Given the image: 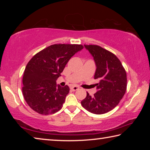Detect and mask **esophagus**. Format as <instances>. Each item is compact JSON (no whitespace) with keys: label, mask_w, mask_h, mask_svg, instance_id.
Here are the masks:
<instances>
[{"label":"esophagus","mask_w":150,"mask_h":150,"mask_svg":"<svg viewBox=\"0 0 150 150\" xmlns=\"http://www.w3.org/2000/svg\"><path fill=\"white\" fill-rule=\"evenodd\" d=\"M79 88V87H77V86H71V89L73 91H75L78 90Z\"/></svg>","instance_id":"1"}]
</instances>
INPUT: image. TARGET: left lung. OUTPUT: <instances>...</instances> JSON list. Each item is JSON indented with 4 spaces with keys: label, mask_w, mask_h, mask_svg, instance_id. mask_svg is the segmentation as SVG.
I'll return each mask as SVG.
<instances>
[{
    "label": "left lung",
    "mask_w": 150,
    "mask_h": 150,
    "mask_svg": "<svg viewBox=\"0 0 150 150\" xmlns=\"http://www.w3.org/2000/svg\"><path fill=\"white\" fill-rule=\"evenodd\" d=\"M84 46L93 57L96 67L94 78L99 83L96 84V93L93 96L87 93L81 105L91 113L103 115L115 108L124 96L127 87L126 73L112 53L98 45Z\"/></svg>",
    "instance_id": "8db88e82"
}]
</instances>
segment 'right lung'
I'll return each instance as SVG.
<instances>
[{
    "instance_id": "1",
    "label": "right lung",
    "mask_w": 150,
    "mask_h": 150,
    "mask_svg": "<svg viewBox=\"0 0 150 150\" xmlns=\"http://www.w3.org/2000/svg\"><path fill=\"white\" fill-rule=\"evenodd\" d=\"M82 49V45L54 44L29 61L22 79V93L32 110L47 115L62 109L69 87H61L56 81L69 60Z\"/></svg>"
}]
</instances>
